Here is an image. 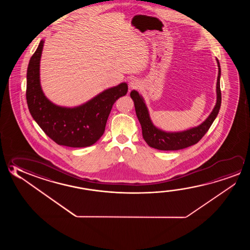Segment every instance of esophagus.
<instances>
[{"label": "esophagus", "instance_id": "1", "mask_svg": "<svg viewBox=\"0 0 250 250\" xmlns=\"http://www.w3.org/2000/svg\"><path fill=\"white\" fill-rule=\"evenodd\" d=\"M130 87H131V89H138L139 87H140V82L138 79H133L130 82Z\"/></svg>", "mask_w": 250, "mask_h": 250}]
</instances>
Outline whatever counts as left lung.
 <instances>
[{
	"mask_svg": "<svg viewBox=\"0 0 250 250\" xmlns=\"http://www.w3.org/2000/svg\"><path fill=\"white\" fill-rule=\"evenodd\" d=\"M218 63V78H217L216 93L217 102L213 111L209 115L208 118L199 126L194 127L188 131L180 132H166L156 128L151 123L149 117L148 110L146 104L144 102L142 97L136 90L131 92V98L134 102L137 117L139 123L142 127V134L145 141L149 146L155 148L161 151H177L180 149L189 147L198 143L202 137L208 131L212 125L214 119L219 113L221 104V86H220V78H221V66L219 60L216 59Z\"/></svg>",
	"mask_w": 250,
	"mask_h": 250,
	"instance_id": "1",
	"label": "left lung"
}]
</instances>
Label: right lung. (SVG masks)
<instances>
[{"label":"right lung","instance_id":"add662e5","mask_svg":"<svg viewBox=\"0 0 250 250\" xmlns=\"http://www.w3.org/2000/svg\"><path fill=\"white\" fill-rule=\"evenodd\" d=\"M42 40L29 60L27 70L26 99L29 112L47 136L60 146L86 147L96 143L106 125L112 105L126 94L128 85L122 83L74 108L58 106L46 98L40 84Z\"/></svg>","mask_w":250,"mask_h":250}]
</instances>
